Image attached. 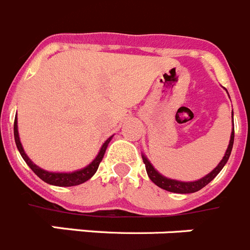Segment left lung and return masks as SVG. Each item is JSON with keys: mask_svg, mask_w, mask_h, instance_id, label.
Instances as JSON below:
<instances>
[{"mask_svg": "<svg viewBox=\"0 0 250 250\" xmlns=\"http://www.w3.org/2000/svg\"><path fill=\"white\" fill-rule=\"evenodd\" d=\"M233 143H234V128H233V130H231L230 141H229L228 148H227L223 159L219 162V164H218L217 167H215L212 172L208 173V174H207L206 177H203V178L198 179V181H194V182H181V181H175V179L167 178V177L162 175L158 170L154 169L152 163L148 161L147 157H146L145 154H142V158H143V163L146 164V170H147L148 177H149L150 181L156 184V186H158L159 188H162V189L168 190V192L187 194V193H194V192H198V190H201L203 187H206L209 182H212L213 179L217 177L218 173L223 169V167L226 166L227 162H228L229 156H230V153H231V148H233Z\"/></svg>", "mask_w": 250, "mask_h": 250, "instance_id": "1", "label": "left lung"}]
</instances>
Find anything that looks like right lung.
<instances>
[{"label":"right lung","instance_id":"add662e5","mask_svg":"<svg viewBox=\"0 0 250 250\" xmlns=\"http://www.w3.org/2000/svg\"><path fill=\"white\" fill-rule=\"evenodd\" d=\"M13 133H15V142L16 146H17V149L19 152L21 153L22 158L24 159L27 164H28V167L35 172V174H37L40 178L42 179L43 182L48 184H52V186H58V187H72V186H78V184H82L84 182L88 181L89 178L93 177V174L97 172L98 166H100L101 161H102L103 156H104L105 149L108 147V143L111 142L112 137H109L107 141L103 143V146L101 147L100 153L97 154V157L91 162V163L87 166V167L82 168L80 170H76V172H71V173H56V172H48V170H44L42 168H40L38 166H36L28 156H27L26 153H24L23 147L21 145V141H20V136H19V127H17V116L15 118V125H13Z\"/></svg>","mask_w":250,"mask_h":250}]
</instances>
